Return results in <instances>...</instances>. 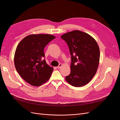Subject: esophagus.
Instances as JSON below:
<instances>
[{
    "label": "esophagus",
    "instance_id": "34e87169",
    "mask_svg": "<svg viewBox=\"0 0 120 120\" xmlns=\"http://www.w3.org/2000/svg\"><path fill=\"white\" fill-rule=\"evenodd\" d=\"M63 66V64H59V66H57V68H60L61 67Z\"/></svg>",
    "mask_w": 120,
    "mask_h": 120
}]
</instances>
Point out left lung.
<instances>
[{
  "label": "left lung",
  "mask_w": 120,
  "mask_h": 120,
  "mask_svg": "<svg viewBox=\"0 0 120 120\" xmlns=\"http://www.w3.org/2000/svg\"><path fill=\"white\" fill-rule=\"evenodd\" d=\"M68 46L71 55V73L67 82L74 86H82L89 83L96 74L99 64V45L92 36L75 30L60 37Z\"/></svg>",
  "instance_id": "1"
}]
</instances>
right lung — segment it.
I'll use <instances>...</instances> for the list:
<instances>
[{
	"mask_svg": "<svg viewBox=\"0 0 120 120\" xmlns=\"http://www.w3.org/2000/svg\"><path fill=\"white\" fill-rule=\"evenodd\" d=\"M55 38L49 34H32L23 38L17 45L14 65L20 77L30 85L40 86L49 79L53 68L46 64L43 49Z\"/></svg>",
	"mask_w": 120,
	"mask_h": 120,
	"instance_id": "add662e5",
	"label": "right lung"
}]
</instances>
